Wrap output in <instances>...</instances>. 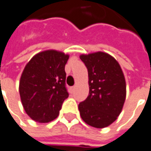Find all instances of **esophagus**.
Returning a JSON list of instances; mask_svg holds the SVG:
<instances>
[{
	"mask_svg": "<svg viewBox=\"0 0 151 151\" xmlns=\"http://www.w3.org/2000/svg\"><path fill=\"white\" fill-rule=\"evenodd\" d=\"M74 90H75V86H74V87L70 88V92H71V93H73Z\"/></svg>",
	"mask_w": 151,
	"mask_h": 151,
	"instance_id": "esophagus-1",
	"label": "esophagus"
}]
</instances>
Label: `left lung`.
Segmentation results:
<instances>
[{"label":"left lung","mask_w":151,"mask_h":151,"mask_svg":"<svg viewBox=\"0 0 151 151\" xmlns=\"http://www.w3.org/2000/svg\"><path fill=\"white\" fill-rule=\"evenodd\" d=\"M88 69L89 93L79 104L82 119L87 124L103 129L115 122L124 104L126 82L114 57L104 52L80 56Z\"/></svg>","instance_id":"obj_1"}]
</instances>
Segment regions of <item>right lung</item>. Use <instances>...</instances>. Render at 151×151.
<instances>
[{"instance_id": "add662e5", "label": "right lung", "mask_w": 151, "mask_h": 151, "mask_svg": "<svg viewBox=\"0 0 151 151\" xmlns=\"http://www.w3.org/2000/svg\"><path fill=\"white\" fill-rule=\"evenodd\" d=\"M68 54L54 50L36 53L27 63L19 81L22 106L30 118L48 123L58 116L68 98L65 65Z\"/></svg>"}]
</instances>
